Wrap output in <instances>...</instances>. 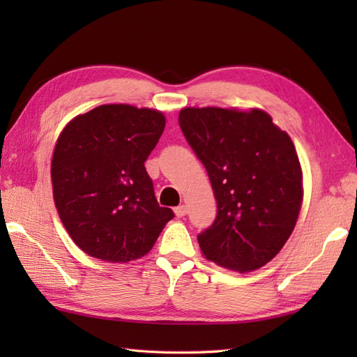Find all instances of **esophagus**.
Segmentation results:
<instances>
[{
  "instance_id": "obj_1",
  "label": "esophagus",
  "mask_w": 357,
  "mask_h": 357,
  "mask_svg": "<svg viewBox=\"0 0 357 357\" xmlns=\"http://www.w3.org/2000/svg\"><path fill=\"white\" fill-rule=\"evenodd\" d=\"M174 215H176L178 218H183L187 215V207L185 206H178L176 208H174Z\"/></svg>"
}]
</instances>
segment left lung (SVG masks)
I'll list each match as a JSON object with an SVG mask.
<instances>
[{
  "mask_svg": "<svg viewBox=\"0 0 357 357\" xmlns=\"http://www.w3.org/2000/svg\"><path fill=\"white\" fill-rule=\"evenodd\" d=\"M179 126L218 204L215 222L198 234L204 256L241 273L261 268L290 238L304 198L293 141L257 109L187 107Z\"/></svg>",
  "mask_w": 357,
  "mask_h": 357,
  "instance_id": "8db88e82",
  "label": "left lung"
}]
</instances>
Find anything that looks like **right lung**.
<instances>
[{
  "label": "right lung",
  "instance_id": "1",
  "mask_svg": "<svg viewBox=\"0 0 357 357\" xmlns=\"http://www.w3.org/2000/svg\"><path fill=\"white\" fill-rule=\"evenodd\" d=\"M153 109L105 104L73 118L52 158L58 215L82 252L107 262L147 255L174 218L144 167L164 132Z\"/></svg>",
  "mask_w": 357,
  "mask_h": 357
}]
</instances>
